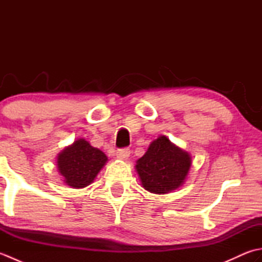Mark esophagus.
<instances>
[{"label": "esophagus", "instance_id": "1", "mask_svg": "<svg viewBox=\"0 0 262 262\" xmlns=\"http://www.w3.org/2000/svg\"><path fill=\"white\" fill-rule=\"evenodd\" d=\"M116 155H117V158L126 160L130 155V149L129 148H119V149H117Z\"/></svg>", "mask_w": 262, "mask_h": 262}]
</instances>
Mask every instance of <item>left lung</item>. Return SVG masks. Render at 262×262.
<instances>
[{
  "label": "left lung",
  "mask_w": 262,
  "mask_h": 262,
  "mask_svg": "<svg viewBox=\"0 0 262 262\" xmlns=\"http://www.w3.org/2000/svg\"><path fill=\"white\" fill-rule=\"evenodd\" d=\"M190 166V154L172 144L166 136H160L136 161L135 168L144 189L163 194L183 185Z\"/></svg>",
  "instance_id": "left-lung-1"
}]
</instances>
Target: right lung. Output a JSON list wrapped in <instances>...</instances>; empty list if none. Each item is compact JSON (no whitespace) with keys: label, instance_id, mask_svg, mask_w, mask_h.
<instances>
[{"label":"right lung","instance_id":"1","mask_svg":"<svg viewBox=\"0 0 262 262\" xmlns=\"http://www.w3.org/2000/svg\"><path fill=\"white\" fill-rule=\"evenodd\" d=\"M107 161L102 151L91 146L84 138H79L58 154L57 169L66 185L80 189L93 182Z\"/></svg>","mask_w":262,"mask_h":262}]
</instances>
